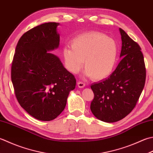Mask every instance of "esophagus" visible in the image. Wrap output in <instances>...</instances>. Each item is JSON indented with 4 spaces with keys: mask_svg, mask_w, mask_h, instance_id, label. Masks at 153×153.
I'll list each match as a JSON object with an SVG mask.
<instances>
[{
    "mask_svg": "<svg viewBox=\"0 0 153 153\" xmlns=\"http://www.w3.org/2000/svg\"><path fill=\"white\" fill-rule=\"evenodd\" d=\"M77 86H78V88H83L85 85V83L82 82H77Z\"/></svg>",
    "mask_w": 153,
    "mask_h": 153,
    "instance_id": "1",
    "label": "esophagus"
}]
</instances>
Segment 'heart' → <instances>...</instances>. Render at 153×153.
<instances>
[{"label":"heart","instance_id":"1","mask_svg":"<svg viewBox=\"0 0 153 153\" xmlns=\"http://www.w3.org/2000/svg\"><path fill=\"white\" fill-rule=\"evenodd\" d=\"M71 46L62 51L65 66L71 74L78 73L84 61V75L100 81L109 77L115 67L118 46L112 38L101 32H91L75 38Z\"/></svg>","mask_w":153,"mask_h":153}]
</instances>
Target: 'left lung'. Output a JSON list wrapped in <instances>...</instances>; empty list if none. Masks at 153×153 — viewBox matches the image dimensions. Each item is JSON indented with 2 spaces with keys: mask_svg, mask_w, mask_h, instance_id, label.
<instances>
[{
  "mask_svg": "<svg viewBox=\"0 0 153 153\" xmlns=\"http://www.w3.org/2000/svg\"><path fill=\"white\" fill-rule=\"evenodd\" d=\"M122 46L119 62L108 78L91 85L94 98L90 109L100 120L114 123L132 111L144 88L146 69L139 44L119 28Z\"/></svg>",
  "mask_w": 153,
  "mask_h": 153,
  "instance_id": "1",
  "label": "left lung"
}]
</instances>
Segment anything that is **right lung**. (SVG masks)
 Segmentation results:
<instances>
[{
	"label": "right lung",
	"instance_id": "1",
	"mask_svg": "<svg viewBox=\"0 0 153 153\" xmlns=\"http://www.w3.org/2000/svg\"><path fill=\"white\" fill-rule=\"evenodd\" d=\"M57 22L44 23L25 33L16 45L11 79L20 106L40 121L56 119L64 111L76 80L58 56Z\"/></svg>",
	"mask_w": 153,
	"mask_h": 153
}]
</instances>
